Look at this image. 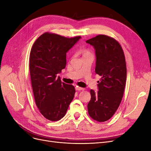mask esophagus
Here are the masks:
<instances>
[{
	"label": "esophagus",
	"mask_w": 151,
	"mask_h": 151,
	"mask_svg": "<svg viewBox=\"0 0 151 151\" xmlns=\"http://www.w3.org/2000/svg\"><path fill=\"white\" fill-rule=\"evenodd\" d=\"M76 89L77 90V91H84V88H80V87H78V86H76Z\"/></svg>",
	"instance_id": "34e87169"
}]
</instances>
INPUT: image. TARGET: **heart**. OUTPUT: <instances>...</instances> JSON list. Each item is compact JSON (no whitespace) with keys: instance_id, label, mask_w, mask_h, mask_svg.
Returning a JSON list of instances; mask_svg holds the SVG:
<instances>
[{"instance_id":"1","label":"heart","mask_w":151,"mask_h":151,"mask_svg":"<svg viewBox=\"0 0 151 151\" xmlns=\"http://www.w3.org/2000/svg\"><path fill=\"white\" fill-rule=\"evenodd\" d=\"M82 53H83V56H84V55H89V54H90L91 53H90V52L88 50H87V49H84V50H82Z\"/></svg>"}]
</instances>
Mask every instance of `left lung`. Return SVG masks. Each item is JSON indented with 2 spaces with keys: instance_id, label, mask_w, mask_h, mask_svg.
I'll use <instances>...</instances> for the list:
<instances>
[{
  "instance_id": "obj_1",
  "label": "left lung",
  "mask_w": 151,
  "mask_h": 151,
  "mask_svg": "<svg viewBox=\"0 0 151 151\" xmlns=\"http://www.w3.org/2000/svg\"><path fill=\"white\" fill-rule=\"evenodd\" d=\"M86 43L95 49V72L101 77L98 92L90 90L88 113L93 120L103 122L112 117L122 101L127 79L125 55L120 44L106 35H98Z\"/></svg>"
}]
</instances>
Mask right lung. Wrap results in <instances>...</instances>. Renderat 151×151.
Listing matches in <instances>:
<instances>
[{"label":"right lung","instance_id":"right-lung-1","mask_svg":"<svg viewBox=\"0 0 151 151\" xmlns=\"http://www.w3.org/2000/svg\"><path fill=\"white\" fill-rule=\"evenodd\" d=\"M81 38H68L48 32L35 41L31 50L29 71L35 101L40 112L50 121L65 115L75 88L57 77L66 65V53Z\"/></svg>","mask_w":151,"mask_h":151}]
</instances>
